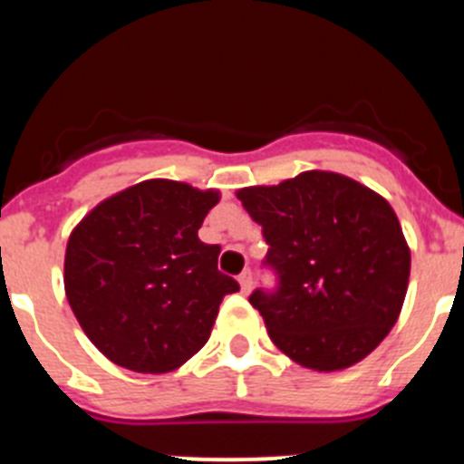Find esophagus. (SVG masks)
<instances>
[{
    "label": "esophagus",
    "instance_id": "esophagus-1",
    "mask_svg": "<svg viewBox=\"0 0 464 464\" xmlns=\"http://www.w3.org/2000/svg\"><path fill=\"white\" fill-rule=\"evenodd\" d=\"M239 285H241V293H244V295L251 293V288H253V274L248 272V269L239 274Z\"/></svg>",
    "mask_w": 464,
    "mask_h": 464
}]
</instances>
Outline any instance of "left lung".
I'll return each instance as SVG.
<instances>
[{
  "mask_svg": "<svg viewBox=\"0 0 464 464\" xmlns=\"http://www.w3.org/2000/svg\"><path fill=\"white\" fill-rule=\"evenodd\" d=\"M269 244L276 290L248 297L283 353L315 372L346 370L397 323L411 253L383 197L334 171H302L237 192Z\"/></svg>",
  "mask_w": 464,
  "mask_h": 464,
  "instance_id": "1",
  "label": "left lung"
}]
</instances>
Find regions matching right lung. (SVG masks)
<instances>
[{
  "label": "right lung",
  "mask_w": 464,
  "mask_h": 464,
  "mask_svg": "<svg viewBox=\"0 0 464 464\" xmlns=\"http://www.w3.org/2000/svg\"><path fill=\"white\" fill-rule=\"evenodd\" d=\"M218 190L150 179L100 202L73 227L64 293L90 342L141 374L181 367L208 342L225 295L220 246L197 237Z\"/></svg>",
  "instance_id": "right-lung-1"
}]
</instances>
